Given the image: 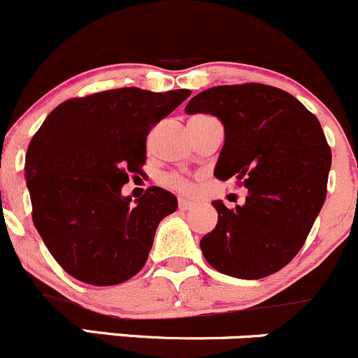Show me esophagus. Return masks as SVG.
<instances>
[{
  "label": "esophagus",
  "instance_id": "1",
  "mask_svg": "<svg viewBox=\"0 0 358 358\" xmlns=\"http://www.w3.org/2000/svg\"><path fill=\"white\" fill-rule=\"evenodd\" d=\"M194 206L193 201H187V200H179V208L184 210V212H187V210H191Z\"/></svg>",
  "mask_w": 358,
  "mask_h": 358
}]
</instances>
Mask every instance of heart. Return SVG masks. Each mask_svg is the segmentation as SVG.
I'll list each match as a JSON object with an SVG mask.
<instances>
[{"instance_id": "1", "label": "heart", "mask_w": 358, "mask_h": 358, "mask_svg": "<svg viewBox=\"0 0 358 358\" xmlns=\"http://www.w3.org/2000/svg\"><path fill=\"white\" fill-rule=\"evenodd\" d=\"M162 184L167 187H171V189L174 191H179V193H187V191H191V182L189 179H186L184 176L180 174H176V172H171V174H165L164 178H162Z\"/></svg>"}]
</instances>
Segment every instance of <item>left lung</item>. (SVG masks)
I'll return each instance as SVG.
<instances>
[{
  "label": "left lung",
  "mask_w": 358,
  "mask_h": 358,
  "mask_svg": "<svg viewBox=\"0 0 358 358\" xmlns=\"http://www.w3.org/2000/svg\"><path fill=\"white\" fill-rule=\"evenodd\" d=\"M186 112L222 120L226 143L213 174L248 189L243 206L212 203L219 222L200 241L206 262L239 279L281 271L326 201L331 148L319 120L289 93L259 83L210 87Z\"/></svg>",
  "instance_id": "1"
}]
</instances>
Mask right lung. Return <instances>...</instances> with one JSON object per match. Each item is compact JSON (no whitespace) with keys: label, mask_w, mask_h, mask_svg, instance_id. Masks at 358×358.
Returning a JSON list of instances; mask_svg holds the SVG:
<instances>
[{"label":"right lung","mask_w":358,"mask_h":358,"mask_svg":"<svg viewBox=\"0 0 358 358\" xmlns=\"http://www.w3.org/2000/svg\"><path fill=\"white\" fill-rule=\"evenodd\" d=\"M189 94L119 87L70 98L32 136L25 155L32 222L72 278L113 286L146 264L155 231L178 198L152 186L131 205L120 189L143 174L153 125Z\"/></svg>","instance_id":"1"}]
</instances>
